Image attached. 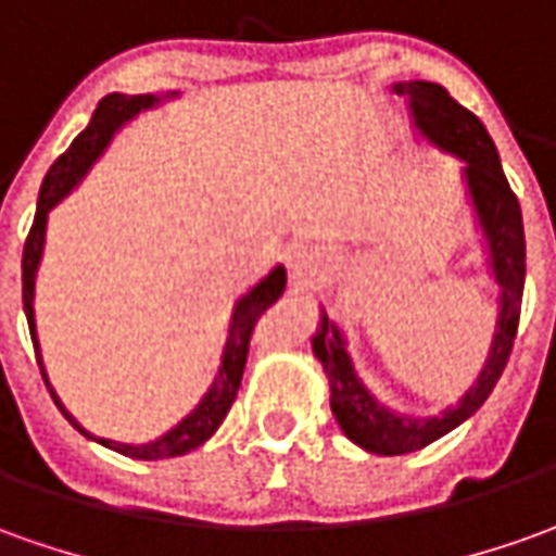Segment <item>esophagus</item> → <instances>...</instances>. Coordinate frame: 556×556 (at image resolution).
I'll use <instances>...</instances> for the list:
<instances>
[{"instance_id":"34e87169","label":"esophagus","mask_w":556,"mask_h":556,"mask_svg":"<svg viewBox=\"0 0 556 556\" xmlns=\"http://www.w3.org/2000/svg\"><path fill=\"white\" fill-rule=\"evenodd\" d=\"M326 267L328 258L323 249L298 247L289 255V282H292V289H313L323 279Z\"/></svg>"}]
</instances>
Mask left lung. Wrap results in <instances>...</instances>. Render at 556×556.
Returning a JSON list of instances; mask_svg holds the SVG:
<instances>
[{
  "instance_id": "8db88e82",
  "label": "left lung",
  "mask_w": 556,
  "mask_h": 556,
  "mask_svg": "<svg viewBox=\"0 0 556 556\" xmlns=\"http://www.w3.org/2000/svg\"><path fill=\"white\" fill-rule=\"evenodd\" d=\"M392 90L407 100L417 136L426 139L432 149L463 161L459 176L466 185L468 210L475 215V228L484 243L486 270L500 286V301H496V331L478 380L463 392L456 405L429 417H414L383 405L358 377L343 328L334 319H328L326 309L319 307V323L309 343H313V356L319 358L328 377L331 414L343 429V435L362 451L377 456L422 451L426 444L453 432L459 422H466L484 405L511 356L523 279H527V240H523L520 203L502 173L500 151L484 124L435 81H395Z\"/></svg>"
}]
</instances>
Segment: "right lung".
I'll return each mask as SVG.
<instances>
[{
  "instance_id": "obj_1",
  "label": "right lung",
  "mask_w": 556,
  "mask_h": 556,
  "mask_svg": "<svg viewBox=\"0 0 556 556\" xmlns=\"http://www.w3.org/2000/svg\"><path fill=\"white\" fill-rule=\"evenodd\" d=\"M176 97H179V90H167V93H109V97H103L88 127L75 136L70 151L60 154L54 161V167L48 169V176H45L39 191L36 218H33V228H29V237H26L24 247V313L26 323H29V334H33V346H36V358H39L41 377H45V387L51 392L54 405L60 407V414L81 435L97 441V444H103L109 451L124 453L130 459H173V456H182V453L194 451L203 441H210L215 435V429L228 417L230 405L237 399V389H240V380H243L252 328H255V323H258V316H262L264 309L270 307V304H277V298L286 289V267L277 264L247 294L237 298V304L230 309L228 338H225V346H222V362H218V371H215L213 383L203 392V399L194 405L191 414H185L182 420L176 422L173 429H167L161 438H154V441H146V444H124V441H112V438L90 435L88 429L66 410V405L60 402V395L51 387L48 371H45V362H41L39 334H36V277H39V264L41 255H45L48 213L54 210L60 200L70 198L72 191L81 185V179L103 157L105 149L112 146V139H115V134H118L124 124H130L136 115H142L149 109H157L161 103L176 100Z\"/></svg>"
}]
</instances>
